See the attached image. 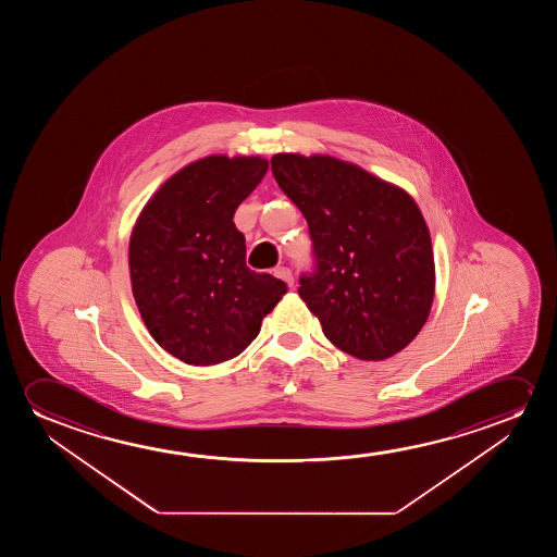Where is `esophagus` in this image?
I'll return each mask as SVG.
<instances>
[{
  "label": "esophagus",
  "mask_w": 557,
  "mask_h": 557,
  "mask_svg": "<svg viewBox=\"0 0 557 557\" xmlns=\"http://www.w3.org/2000/svg\"><path fill=\"white\" fill-rule=\"evenodd\" d=\"M274 275L275 277H280V280H283V282L287 283L289 287H293V274H290L289 268H275Z\"/></svg>",
  "instance_id": "1"
}]
</instances>
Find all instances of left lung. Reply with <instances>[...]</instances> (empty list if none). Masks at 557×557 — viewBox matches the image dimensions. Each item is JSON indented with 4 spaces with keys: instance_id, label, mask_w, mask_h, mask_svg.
<instances>
[{
    "instance_id": "left-lung-1",
    "label": "left lung",
    "mask_w": 557,
    "mask_h": 557,
    "mask_svg": "<svg viewBox=\"0 0 557 557\" xmlns=\"http://www.w3.org/2000/svg\"><path fill=\"white\" fill-rule=\"evenodd\" d=\"M272 173L310 228L315 270L298 295L323 335L354 358L396 356L434 302L432 239L414 199L331 156L275 153Z\"/></svg>"
}]
</instances>
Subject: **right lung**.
Instances as JSON below:
<instances>
[{
	"label": "right lung",
	"mask_w": 557,
	"mask_h": 557,
	"mask_svg": "<svg viewBox=\"0 0 557 557\" xmlns=\"http://www.w3.org/2000/svg\"><path fill=\"white\" fill-rule=\"evenodd\" d=\"M268 171L260 156H207L148 199L131 232L133 297L153 341L188 366L236 358L287 293L245 264L237 207Z\"/></svg>",
	"instance_id": "right-lung-1"
}]
</instances>
